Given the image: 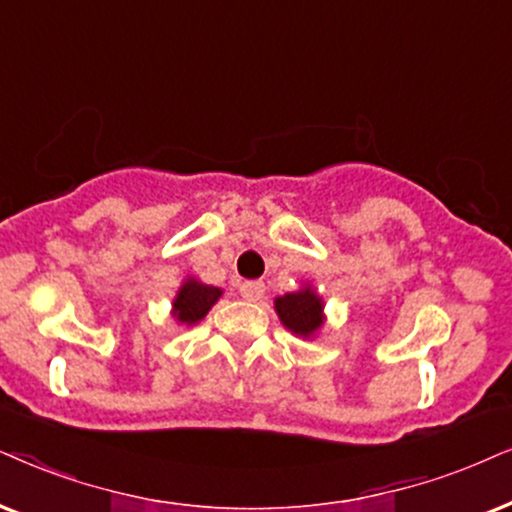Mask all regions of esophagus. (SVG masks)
<instances>
[{
  "label": "esophagus",
  "mask_w": 512,
  "mask_h": 512,
  "mask_svg": "<svg viewBox=\"0 0 512 512\" xmlns=\"http://www.w3.org/2000/svg\"><path fill=\"white\" fill-rule=\"evenodd\" d=\"M264 293H267V286H264L262 281H245L243 286H241V295L245 297V300H250V302L262 300Z\"/></svg>",
  "instance_id": "obj_1"
}]
</instances>
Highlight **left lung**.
Segmentation results:
<instances>
[{"label": "left lung", "mask_w": 512, "mask_h": 512, "mask_svg": "<svg viewBox=\"0 0 512 512\" xmlns=\"http://www.w3.org/2000/svg\"><path fill=\"white\" fill-rule=\"evenodd\" d=\"M276 312L278 319L283 321V326H286L288 331H293L295 335H302V338H309L314 331H319L323 323V304L319 297L314 295V290L309 288L276 297Z\"/></svg>", "instance_id": "8db88e82"}]
</instances>
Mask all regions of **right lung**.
<instances>
[{"mask_svg":"<svg viewBox=\"0 0 512 512\" xmlns=\"http://www.w3.org/2000/svg\"><path fill=\"white\" fill-rule=\"evenodd\" d=\"M222 290L205 286L198 281H186L174 300V316L181 323H196L210 312V307L219 300Z\"/></svg>","mask_w":512,"mask_h":512,"instance_id":"add662e5","label":"right lung"}]
</instances>
